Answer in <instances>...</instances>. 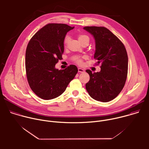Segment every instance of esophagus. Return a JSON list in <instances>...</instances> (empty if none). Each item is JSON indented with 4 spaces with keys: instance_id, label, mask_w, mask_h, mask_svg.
<instances>
[{
    "instance_id": "esophagus-1",
    "label": "esophagus",
    "mask_w": 149,
    "mask_h": 149,
    "mask_svg": "<svg viewBox=\"0 0 149 149\" xmlns=\"http://www.w3.org/2000/svg\"><path fill=\"white\" fill-rule=\"evenodd\" d=\"M78 71L79 72H84L85 71V70L82 68H78Z\"/></svg>"
}]
</instances>
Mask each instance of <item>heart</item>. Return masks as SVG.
<instances>
[{
  "label": "heart",
  "instance_id": "b5f03b06",
  "mask_svg": "<svg viewBox=\"0 0 149 149\" xmlns=\"http://www.w3.org/2000/svg\"><path fill=\"white\" fill-rule=\"evenodd\" d=\"M78 39L79 42L81 43V42H82V41H84V40L89 41V37H88V36H87V35H85V34H79V35H78ZM68 40H69V39H68V38H67V37L65 39L64 44H65V45H67ZM77 62L79 63V64H81V63H82V61H81V59H78V60L77 61Z\"/></svg>",
  "mask_w": 149,
  "mask_h": 149
}]
</instances>
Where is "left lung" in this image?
Instances as JSON below:
<instances>
[{"mask_svg":"<svg viewBox=\"0 0 149 149\" xmlns=\"http://www.w3.org/2000/svg\"><path fill=\"white\" fill-rule=\"evenodd\" d=\"M95 39L94 58L101 63V71L92 73L86 88L93 99L109 102L114 99L123 90L128 72V56L121 41L105 27L86 26Z\"/></svg>","mask_w":149,"mask_h":149,"instance_id":"1","label":"left lung"}]
</instances>
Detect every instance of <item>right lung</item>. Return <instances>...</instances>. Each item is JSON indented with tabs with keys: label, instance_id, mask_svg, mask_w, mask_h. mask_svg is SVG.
<instances>
[{
	"label": "right lung",
	"instance_id": "right-lung-1",
	"mask_svg": "<svg viewBox=\"0 0 149 149\" xmlns=\"http://www.w3.org/2000/svg\"><path fill=\"white\" fill-rule=\"evenodd\" d=\"M74 28L66 24H49L29 42L25 54L27 79L31 90L42 99L61 95L77 74L74 65L62 70L55 68L56 63L62 59L65 35Z\"/></svg>",
	"mask_w": 149,
	"mask_h": 149
}]
</instances>
